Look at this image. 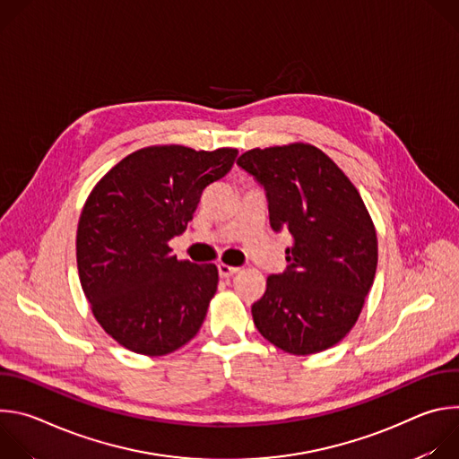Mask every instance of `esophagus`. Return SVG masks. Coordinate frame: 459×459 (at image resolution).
<instances>
[{
	"label": "esophagus",
	"instance_id": "esophagus-1",
	"mask_svg": "<svg viewBox=\"0 0 459 459\" xmlns=\"http://www.w3.org/2000/svg\"><path fill=\"white\" fill-rule=\"evenodd\" d=\"M238 271H239L238 267H232V265H227V264H220V265H218V273H220L221 278H230V276H234Z\"/></svg>",
	"mask_w": 459,
	"mask_h": 459
}]
</instances>
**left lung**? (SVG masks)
<instances>
[{"label":"left lung","instance_id":"1","mask_svg":"<svg viewBox=\"0 0 459 459\" xmlns=\"http://www.w3.org/2000/svg\"><path fill=\"white\" fill-rule=\"evenodd\" d=\"M238 165L267 190L274 230H287V271L267 278L252 305L259 334L308 356L340 343L356 325L377 267V238L358 188L310 143L252 149Z\"/></svg>","mask_w":459,"mask_h":459}]
</instances>
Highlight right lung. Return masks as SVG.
Returning a JSON list of instances; mask_svg holds the SVG:
<instances>
[{
    "instance_id": "1",
    "label": "right lung",
    "mask_w": 459,
    "mask_h": 459,
    "mask_svg": "<svg viewBox=\"0 0 459 459\" xmlns=\"http://www.w3.org/2000/svg\"><path fill=\"white\" fill-rule=\"evenodd\" d=\"M236 156L229 147H145L89 194L76 234L80 281L96 321L121 347L165 356L198 334L218 269L178 259L169 241L185 232L204 190Z\"/></svg>"
}]
</instances>
